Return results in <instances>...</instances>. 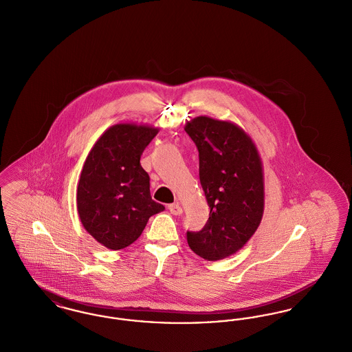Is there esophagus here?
Returning a JSON list of instances; mask_svg holds the SVG:
<instances>
[{
  "instance_id": "34e87169",
  "label": "esophagus",
  "mask_w": 352,
  "mask_h": 352,
  "mask_svg": "<svg viewBox=\"0 0 352 352\" xmlns=\"http://www.w3.org/2000/svg\"><path fill=\"white\" fill-rule=\"evenodd\" d=\"M168 211L173 214V215H181L182 214V207L178 204V203H173V204H168Z\"/></svg>"
}]
</instances>
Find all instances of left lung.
Segmentation results:
<instances>
[{"label":"left lung","instance_id":"obj_1","mask_svg":"<svg viewBox=\"0 0 352 352\" xmlns=\"http://www.w3.org/2000/svg\"><path fill=\"white\" fill-rule=\"evenodd\" d=\"M186 133L199 151V179L210 218L198 232L187 231L188 247L217 261L244 247L264 212L263 165L251 137L230 121L199 116Z\"/></svg>","mask_w":352,"mask_h":352}]
</instances>
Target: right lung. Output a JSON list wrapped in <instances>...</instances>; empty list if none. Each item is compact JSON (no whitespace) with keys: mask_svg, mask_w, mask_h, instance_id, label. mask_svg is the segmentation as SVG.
<instances>
[{"mask_svg":"<svg viewBox=\"0 0 352 352\" xmlns=\"http://www.w3.org/2000/svg\"><path fill=\"white\" fill-rule=\"evenodd\" d=\"M157 128L116 124L85 158L78 184V212L85 231L118 251L135 241L151 215L165 207L151 197V178L140 164Z\"/></svg>","mask_w":352,"mask_h":352,"instance_id":"obj_1","label":"right lung"}]
</instances>
